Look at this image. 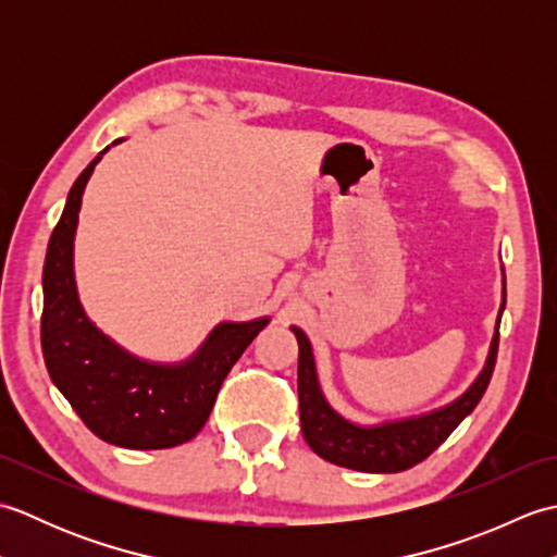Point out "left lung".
Returning a JSON list of instances; mask_svg holds the SVG:
<instances>
[{
  "instance_id": "left-lung-1",
  "label": "left lung",
  "mask_w": 557,
  "mask_h": 557,
  "mask_svg": "<svg viewBox=\"0 0 557 557\" xmlns=\"http://www.w3.org/2000/svg\"><path fill=\"white\" fill-rule=\"evenodd\" d=\"M505 306V304H503ZM299 342V419L301 433L306 443L318 457H323L333 465L371 471V474H397V471L411 469L429 457L435 447H441L447 435L469 417L481 401L483 393L491 383V375L498 359L500 335L495 333L491 357L486 369L476 377L465 395L441 411H433L429 417L385 423L377 429H359L345 421L327 407L321 387H318L315 366L309 337L299 327H292Z\"/></svg>"
}]
</instances>
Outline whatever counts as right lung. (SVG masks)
I'll use <instances>...</instances> for the list:
<instances>
[{
    "instance_id": "obj_1",
    "label": "right lung",
    "mask_w": 557,
    "mask_h": 557,
    "mask_svg": "<svg viewBox=\"0 0 557 557\" xmlns=\"http://www.w3.org/2000/svg\"><path fill=\"white\" fill-rule=\"evenodd\" d=\"M98 160L100 156L71 186L47 246L40 318L45 366L59 393L100 441L128 449L174 447L203 429L222 381L268 318L220 325L196 359L174 369L128 357L98 333L81 309L71 268L83 188Z\"/></svg>"
}]
</instances>
